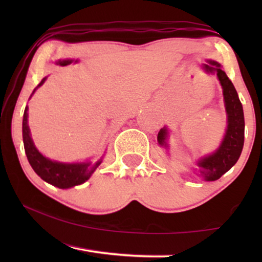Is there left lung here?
Returning a JSON list of instances; mask_svg holds the SVG:
<instances>
[{
	"label": "left lung",
	"instance_id": "8db88e82",
	"mask_svg": "<svg viewBox=\"0 0 262 262\" xmlns=\"http://www.w3.org/2000/svg\"><path fill=\"white\" fill-rule=\"evenodd\" d=\"M203 68L206 73L217 74L223 89L224 105L228 117L227 131L220 148L198 161V173L202 175L204 180L214 181L227 173L237 162L241 155L243 143H245V116H243L242 103L238 99L237 92L225 71L222 70L221 64L214 60H209V64H204ZM167 137V127L161 128L157 135V141L161 146L168 148Z\"/></svg>",
	"mask_w": 262,
	"mask_h": 262
}]
</instances>
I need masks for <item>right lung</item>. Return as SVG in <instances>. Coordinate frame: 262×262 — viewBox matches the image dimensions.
Listing matches in <instances>:
<instances>
[{
	"instance_id": "right-lung-1",
	"label": "right lung",
	"mask_w": 262,
	"mask_h": 262,
	"mask_svg": "<svg viewBox=\"0 0 262 262\" xmlns=\"http://www.w3.org/2000/svg\"><path fill=\"white\" fill-rule=\"evenodd\" d=\"M71 62H73V59H63V60L59 59L58 62H56V64L60 67H66ZM75 62H77V60H75ZM45 80L46 77L42 78L40 83L38 84V87H40V85L45 82ZM35 89L33 91V93L35 92ZM33 93H32V95H33ZM27 111H28V107L25 108L24 119H23L24 146H25V152H26L28 162H30L31 167L33 168L35 173H37L42 180L49 182V184H51L53 186H56V187L58 188H70L87 181L88 179L92 177V174L94 173L96 168L101 164L102 160L100 159L99 161H96L95 163H92V162L63 163V162H58V161H52L48 159V157H45L42 154L38 151V149L35 148L34 143L31 138L30 127H28V124H27V118H28Z\"/></svg>"
}]
</instances>
